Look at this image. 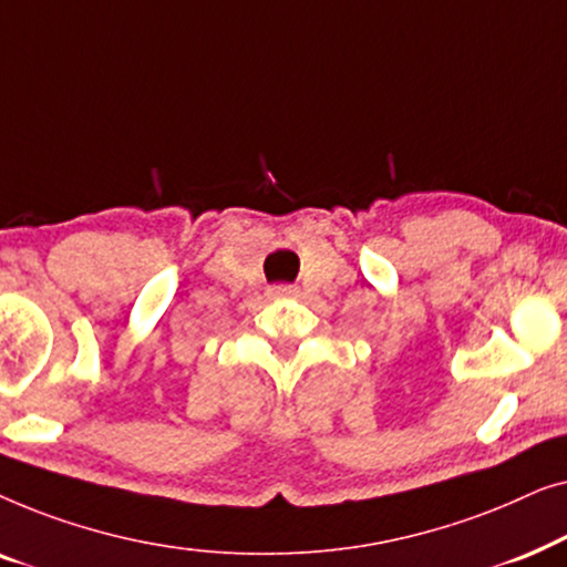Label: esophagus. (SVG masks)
Listing matches in <instances>:
<instances>
[{
	"label": "esophagus",
	"instance_id": "34e87169",
	"mask_svg": "<svg viewBox=\"0 0 567 567\" xmlns=\"http://www.w3.org/2000/svg\"><path fill=\"white\" fill-rule=\"evenodd\" d=\"M293 293H297V286H289V284H281V286H270V289H268V297H274V299L293 297Z\"/></svg>",
	"mask_w": 567,
	"mask_h": 567
}]
</instances>
